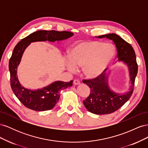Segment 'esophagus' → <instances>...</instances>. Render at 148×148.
<instances>
[{"mask_svg": "<svg viewBox=\"0 0 148 148\" xmlns=\"http://www.w3.org/2000/svg\"><path fill=\"white\" fill-rule=\"evenodd\" d=\"M73 84L75 85H78V84H80V82L79 81V80L78 79H75L73 81Z\"/></svg>", "mask_w": 148, "mask_h": 148, "instance_id": "esophagus-1", "label": "esophagus"}]
</instances>
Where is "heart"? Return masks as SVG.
<instances>
[{
    "label": "heart",
    "mask_w": 148,
    "mask_h": 148,
    "mask_svg": "<svg viewBox=\"0 0 148 148\" xmlns=\"http://www.w3.org/2000/svg\"><path fill=\"white\" fill-rule=\"evenodd\" d=\"M115 49L111 44L97 41L79 42L70 52L67 64L70 71L83 67L84 75L88 78H96L104 73L114 59Z\"/></svg>",
    "instance_id": "b5f03b06"
}]
</instances>
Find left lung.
I'll use <instances>...</instances> for the list:
<instances>
[{
  "instance_id": "8db88e82",
  "label": "left lung",
  "mask_w": 148,
  "mask_h": 148,
  "mask_svg": "<svg viewBox=\"0 0 148 148\" xmlns=\"http://www.w3.org/2000/svg\"><path fill=\"white\" fill-rule=\"evenodd\" d=\"M97 38H106L113 41L117 48L119 61H123L128 67L132 84L128 92L119 95L110 90L108 86V78L104 73L96 78L83 80V83H86L91 88V93L83 101L85 107L92 114L104 115L119 110L130 98L138 73V64L133 48L119 35L112 33L99 36Z\"/></svg>"
}]
</instances>
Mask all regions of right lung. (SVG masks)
Wrapping results in <instances>:
<instances>
[{"mask_svg":"<svg viewBox=\"0 0 148 148\" xmlns=\"http://www.w3.org/2000/svg\"><path fill=\"white\" fill-rule=\"evenodd\" d=\"M73 35V33L65 31L39 30L22 39L15 47L8 65L10 73V86L15 95L26 107L36 111L52 109L59 99L60 90L72 86L73 81H57L37 90H31L21 86L16 75V70L25 49L33 42H55L68 39Z\"/></svg>","mask_w":148,"mask_h":148,"instance_id":"obj_1","label":"right lung"}]
</instances>
